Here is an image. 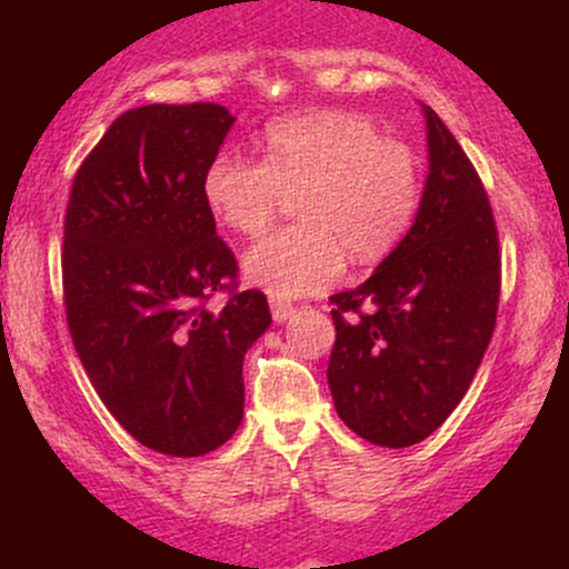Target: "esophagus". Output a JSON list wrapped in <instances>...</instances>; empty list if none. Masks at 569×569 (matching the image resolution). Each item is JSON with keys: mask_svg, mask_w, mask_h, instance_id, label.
<instances>
[{"mask_svg": "<svg viewBox=\"0 0 569 569\" xmlns=\"http://www.w3.org/2000/svg\"><path fill=\"white\" fill-rule=\"evenodd\" d=\"M270 310H272V318H276L278 323L289 321V318L293 316V307L289 302H278V299H272L270 302Z\"/></svg>", "mask_w": 569, "mask_h": 569, "instance_id": "esophagus-1", "label": "esophagus"}]
</instances>
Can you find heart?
I'll return each mask as SVG.
<instances>
[{
    "label": "heart",
    "instance_id": "heart-1",
    "mask_svg": "<svg viewBox=\"0 0 569 569\" xmlns=\"http://www.w3.org/2000/svg\"><path fill=\"white\" fill-rule=\"evenodd\" d=\"M208 208L232 232H264L286 194V227L248 248L243 272L272 297H305L339 278L345 251L375 262L401 243L417 217L422 176L407 143L380 136L367 117L321 109L264 128L262 160L219 152L202 173Z\"/></svg>",
    "mask_w": 569,
    "mask_h": 569
}]
</instances>
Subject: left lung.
<instances>
[{"instance_id":"left-lung-1","label":"left lung","mask_w":569,"mask_h":569,"mask_svg":"<svg viewBox=\"0 0 569 569\" xmlns=\"http://www.w3.org/2000/svg\"><path fill=\"white\" fill-rule=\"evenodd\" d=\"M430 173L407 238L358 289L339 291L329 388L361 439H428L471 388L500 299V243L473 162L430 107Z\"/></svg>"}]
</instances>
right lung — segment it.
<instances>
[{"label": "right lung", "mask_w": 569, "mask_h": 569, "mask_svg": "<svg viewBox=\"0 0 569 569\" xmlns=\"http://www.w3.org/2000/svg\"><path fill=\"white\" fill-rule=\"evenodd\" d=\"M234 117L219 103H149L82 160L63 219V305L77 356L114 420L160 455L200 457L243 420V358L272 316L238 291L202 173ZM231 299L219 313L204 302Z\"/></svg>", "instance_id": "1"}]
</instances>
